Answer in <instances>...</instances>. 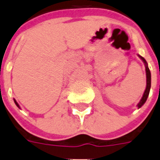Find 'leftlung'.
I'll use <instances>...</instances> for the list:
<instances>
[{"instance_id": "8db88e82", "label": "left lung", "mask_w": 160, "mask_h": 160, "mask_svg": "<svg viewBox=\"0 0 160 160\" xmlns=\"http://www.w3.org/2000/svg\"><path fill=\"white\" fill-rule=\"evenodd\" d=\"M139 58H141L142 61H143V62L145 63V72H146V88H145V92H144V94L143 96H142V98L141 99V101H140V102L138 103V108H141L142 105L144 104L145 102V101H146V99H147L148 96H149V93H150V86H151V75H150V69H149V67H148V65H147V62H146V61L145 60V58H142L141 56L138 55Z\"/></svg>"}]
</instances>
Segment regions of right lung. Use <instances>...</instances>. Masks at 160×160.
<instances>
[{
    "instance_id": "add662e5",
    "label": "right lung",
    "mask_w": 160,
    "mask_h": 160,
    "mask_svg": "<svg viewBox=\"0 0 160 160\" xmlns=\"http://www.w3.org/2000/svg\"><path fill=\"white\" fill-rule=\"evenodd\" d=\"M14 101H15V104H16V106L18 108H19V104H18V102H16V100H15V99H14Z\"/></svg>"
}]
</instances>
